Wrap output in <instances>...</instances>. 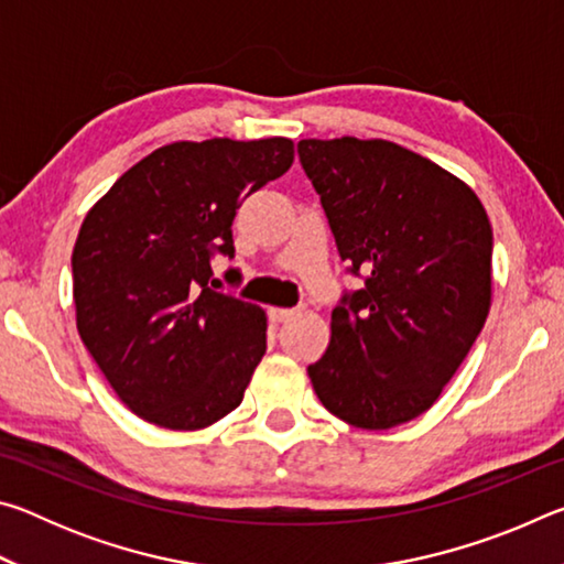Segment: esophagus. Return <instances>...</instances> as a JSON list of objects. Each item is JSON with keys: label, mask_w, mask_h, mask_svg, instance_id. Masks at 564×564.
Listing matches in <instances>:
<instances>
[{"label": "esophagus", "mask_w": 564, "mask_h": 564, "mask_svg": "<svg viewBox=\"0 0 564 564\" xmlns=\"http://www.w3.org/2000/svg\"><path fill=\"white\" fill-rule=\"evenodd\" d=\"M269 316H271V321H275V323H283V321H289V318L295 316V308H271Z\"/></svg>", "instance_id": "esophagus-1"}]
</instances>
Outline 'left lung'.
Wrapping results in <instances>:
<instances>
[{
  "instance_id": "8db88e82",
  "label": "left lung",
  "mask_w": 564,
  "mask_h": 564,
  "mask_svg": "<svg viewBox=\"0 0 564 564\" xmlns=\"http://www.w3.org/2000/svg\"><path fill=\"white\" fill-rule=\"evenodd\" d=\"M340 261L362 275L308 366L326 410L362 431L423 415L451 383L492 301V228L475 191L386 139H303Z\"/></svg>"
}]
</instances>
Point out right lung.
Here are the masks:
<instances>
[{
	"instance_id": "add662e5",
	"label": "right lung",
	"mask_w": 564,
	"mask_h": 564,
	"mask_svg": "<svg viewBox=\"0 0 564 564\" xmlns=\"http://www.w3.org/2000/svg\"><path fill=\"white\" fill-rule=\"evenodd\" d=\"M291 164L283 137L176 141L91 206L72 253L76 328L131 413L198 431L241 405L265 313L214 291L212 259H234L236 208Z\"/></svg>"
}]
</instances>
